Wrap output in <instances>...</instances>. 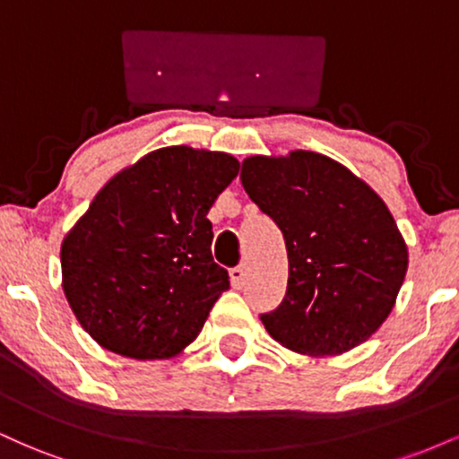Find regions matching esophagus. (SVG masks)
<instances>
[{
  "label": "esophagus",
  "mask_w": 459,
  "mask_h": 459,
  "mask_svg": "<svg viewBox=\"0 0 459 459\" xmlns=\"http://www.w3.org/2000/svg\"><path fill=\"white\" fill-rule=\"evenodd\" d=\"M246 281H247V272H246L244 265H237V267H233V270H230V282H233L235 289L244 287Z\"/></svg>",
  "instance_id": "34e87169"
}]
</instances>
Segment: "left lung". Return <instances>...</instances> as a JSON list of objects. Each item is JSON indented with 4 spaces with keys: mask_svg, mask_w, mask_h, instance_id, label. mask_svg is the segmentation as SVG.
I'll list each match as a JSON object with an SVG mask.
<instances>
[{
    "mask_svg": "<svg viewBox=\"0 0 459 459\" xmlns=\"http://www.w3.org/2000/svg\"><path fill=\"white\" fill-rule=\"evenodd\" d=\"M241 186L282 230L289 281L261 321L278 343L310 356L343 354L391 315L408 250L382 198L330 157H247Z\"/></svg>",
    "mask_w": 459,
    "mask_h": 459,
    "instance_id": "1",
    "label": "left lung"
}]
</instances>
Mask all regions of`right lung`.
Masks as SVG:
<instances>
[{"label":"right lung","mask_w":459,"mask_h":459,"mask_svg":"<svg viewBox=\"0 0 459 459\" xmlns=\"http://www.w3.org/2000/svg\"><path fill=\"white\" fill-rule=\"evenodd\" d=\"M239 172L226 152L168 146L118 172L65 237L62 289L114 354L157 360L187 347L229 289L207 220Z\"/></svg>","instance_id":"add662e5"}]
</instances>
